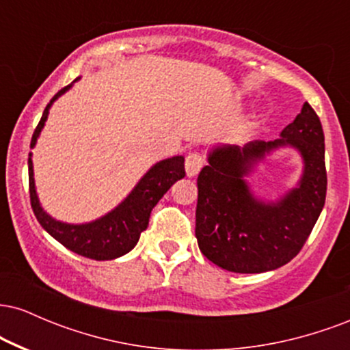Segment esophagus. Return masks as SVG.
Returning <instances> with one entry per match:
<instances>
[{
  "label": "esophagus",
  "mask_w": 350,
  "mask_h": 350,
  "mask_svg": "<svg viewBox=\"0 0 350 350\" xmlns=\"http://www.w3.org/2000/svg\"><path fill=\"white\" fill-rule=\"evenodd\" d=\"M204 163H206V159H204V156L200 154V152L194 151V152H189L187 158H186V174L189 178H194V176L199 174V171L202 170Z\"/></svg>",
  "instance_id": "obj_1"
}]
</instances>
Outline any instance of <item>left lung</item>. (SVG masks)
<instances>
[{
    "instance_id": "obj_1",
    "label": "left lung",
    "mask_w": 350,
    "mask_h": 350,
    "mask_svg": "<svg viewBox=\"0 0 350 350\" xmlns=\"http://www.w3.org/2000/svg\"><path fill=\"white\" fill-rule=\"evenodd\" d=\"M280 147H295L304 161L299 184L276 201L258 200L246 178ZM198 178L196 237L200 252L234 273L271 271L291 262L311 234L327 189L324 133L306 102L273 142L214 146Z\"/></svg>"
}]
</instances>
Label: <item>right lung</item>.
Returning a JSON list of instances; mask_svg holds the SVG:
<instances>
[{"label":"right lung","instance_id":"right-lung-1","mask_svg":"<svg viewBox=\"0 0 350 350\" xmlns=\"http://www.w3.org/2000/svg\"><path fill=\"white\" fill-rule=\"evenodd\" d=\"M79 79L80 77L75 79L70 85L59 90L52 97L51 102L47 103L41 122H39L34 130L33 139H31V148H34L36 143H38L39 135H41L47 116H49L52 103L60 95L70 90L72 85ZM27 167H29L31 207H33L36 219L39 220L44 230L51 237H54L64 247L69 248L70 252L87 256V258L98 260V262L115 260L118 256L126 255L130 250H133L135 245L138 243L142 232L146 230L152 207L170 191V187L176 180L183 179L186 176V171H184V156H172V158L163 159V161L152 164L150 170L146 171V174L138 180V184L131 189L130 194L115 208H111L108 214L102 215L100 219L92 220V222L67 224L51 217L44 211L41 202H39L34 183L33 152H29Z\"/></svg>","mask_w":350,"mask_h":350}]
</instances>
